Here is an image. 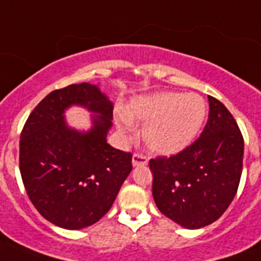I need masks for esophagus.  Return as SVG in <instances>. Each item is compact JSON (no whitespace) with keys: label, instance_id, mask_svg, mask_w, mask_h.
Instances as JSON below:
<instances>
[{"label":"esophagus","instance_id":"34e87169","mask_svg":"<svg viewBox=\"0 0 261 261\" xmlns=\"http://www.w3.org/2000/svg\"><path fill=\"white\" fill-rule=\"evenodd\" d=\"M147 164V157L142 153H134L133 154V165L134 167H141V165H146Z\"/></svg>","mask_w":261,"mask_h":261}]
</instances>
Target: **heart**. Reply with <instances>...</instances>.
I'll use <instances>...</instances> for the list:
<instances>
[{"instance_id":"1","label":"heart","mask_w":261,"mask_h":261,"mask_svg":"<svg viewBox=\"0 0 261 261\" xmlns=\"http://www.w3.org/2000/svg\"><path fill=\"white\" fill-rule=\"evenodd\" d=\"M206 118V104L198 94L161 92L134 98L126 114L118 116L122 131H130L131 122L145 123L143 142L159 154H176L195 139Z\"/></svg>"}]
</instances>
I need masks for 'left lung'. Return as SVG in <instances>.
Returning <instances> with one entry per match:
<instances>
[{"mask_svg":"<svg viewBox=\"0 0 261 261\" xmlns=\"http://www.w3.org/2000/svg\"><path fill=\"white\" fill-rule=\"evenodd\" d=\"M202 134L171 157L149 161L153 198L165 217L187 229L215 222L233 202L243 172L244 138L222 102L208 96Z\"/></svg>","mask_w":261,"mask_h":261,"instance_id":"left-lung-1","label":"left lung"}]
</instances>
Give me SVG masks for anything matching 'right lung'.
I'll list each match as a JSON object with an SVG mask.
<instances>
[{
  "label": "right lung",
  "instance_id": "1",
  "mask_svg": "<svg viewBox=\"0 0 261 261\" xmlns=\"http://www.w3.org/2000/svg\"><path fill=\"white\" fill-rule=\"evenodd\" d=\"M73 103L97 113L94 128L66 126ZM114 106L92 84H73L48 93L35 107L20 135V173L42 217L63 229L90 226L108 213L133 169V154L107 143Z\"/></svg>",
  "mask_w": 261,
  "mask_h": 261
}]
</instances>
